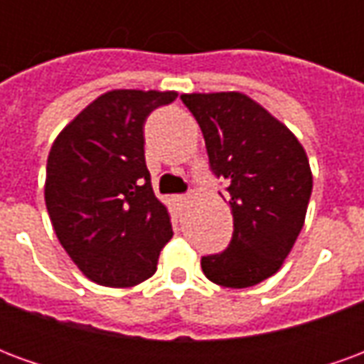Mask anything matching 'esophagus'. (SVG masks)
<instances>
[{"instance_id": "obj_1", "label": "esophagus", "mask_w": 364, "mask_h": 364, "mask_svg": "<svg viewBox=\"0 0 364 364\" xmlns=\"http://www.w3.org/2000/svg\"><path fill=\"white\" fill-rule=\"evenodd\" d=\"M185 200H187V197H185V195H175V197H173V203L177 206H181Z\"/></svg>"}]
</instances>
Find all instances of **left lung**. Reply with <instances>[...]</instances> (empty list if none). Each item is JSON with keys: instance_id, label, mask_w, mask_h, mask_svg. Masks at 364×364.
<instances>
[{"instance_id": "obj_1", "label": "left lung", "mask_w": 364, "mask_h": 364, "mask_svg": "<svg viewBox=\"0 0 364 364\" xmlns=\"http://www.w3.org/2000/svg\"><path fill=\"white\" fill-rule=\"evenodd\" d=\"M203 130L208 166L234 216L222 253L200 259L208 281L247 289L279 271L304 226L312 171L282 122L244 93L181 95ZM222 195V193H220Z\"/></svg>"}]
</instances>
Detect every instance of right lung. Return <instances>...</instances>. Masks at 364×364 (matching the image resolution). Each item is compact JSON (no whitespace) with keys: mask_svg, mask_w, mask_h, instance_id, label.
I'll list each match as a JSON object with an SVG mask.
<instances>
[{"mask_svg":"<svg viewBox=\"0 0 364 364\" xmlns=\"http://www.w3.org/2000/svg\"><path fill=\"white\" fill-rule=\"evenodd\" d=\"M173 91L114 90L97 97L52 144L44 200L60 244L103 287H134L156 273L173 230L151 191L144 122Z\"/></svg>","mask_w":364,"mask_h":364,"instance_id":"obj_1","label":"right lung"}]
</instances>
